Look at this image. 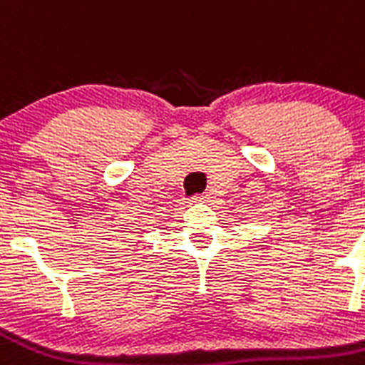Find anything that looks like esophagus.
<instances>
[{"label":"esophagus","mask_w":365,"mask_h":365,"mask_svg":"<svg viewBox=\"0 0 365 365\" xmlns=\"http://www.w3.org/2000/svg\"><path fill=\"white\" fill-rule=\"evenodd\" d=\"M192 202H200V205H205V202H210V197L208 195H195L192 199Z\"/></svg>","instance_id":"1"}]
</instances>
